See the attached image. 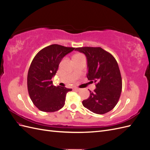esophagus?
I'll return each instance as SVG.
<instances>
[{"instance_id":"34e87169","label":"esophagus","mask_w":150,"mask_h":150,"mask_svg":"<svg viewBox=\"0 0 150 150\" xmlns=\"http://www.w3.org/2000/svg\"><path fill=\"white\" fill-rule=\"evenodd\" d=\"M74 89L76 91H81V89L78 88H74Z\"/></svg>"}]
</instances>
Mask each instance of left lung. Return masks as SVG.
I'll use <instances>...</instances> for the list:
<instances>
[{
    "label": "left lung",
    "instance_id": "1",
    "mask_svg": "<svg viewBox=\"0 0 150 150\" xmlns=\"http://www.w3.org/2000/svg\"><path fill=\"white\" fill-rule=\"evenodd\" d=\"M76 51L84 54L87 59V78L96 83L93 92L83 101V105L99 115L112 110L118 102L122 79L118 64L110 53L101 47H84Z\"/></svg>",
    "mask_w": 150,
    "mask_h": 150
}]
</instances>
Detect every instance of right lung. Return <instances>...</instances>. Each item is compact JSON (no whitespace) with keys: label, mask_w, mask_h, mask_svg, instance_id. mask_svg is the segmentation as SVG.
<instances>
[{"label":"right lung","mask_w":150,"mask_h":150,"mask_svg":"<svg viewBox=\"0 0 150 150\" xmlns=\"http://www.w3.org/2000/svg\"><path fill=\"white\" fill-rule=\"evenodd\" d=\"M74 49L52 44L40 50L32 61L28 88L32 101L39 110L54 112L64 106L66 94L72 89L54 86L52 78L62 58Z\"/></svg>","instance_id":"obj_1"}]
</instances>
